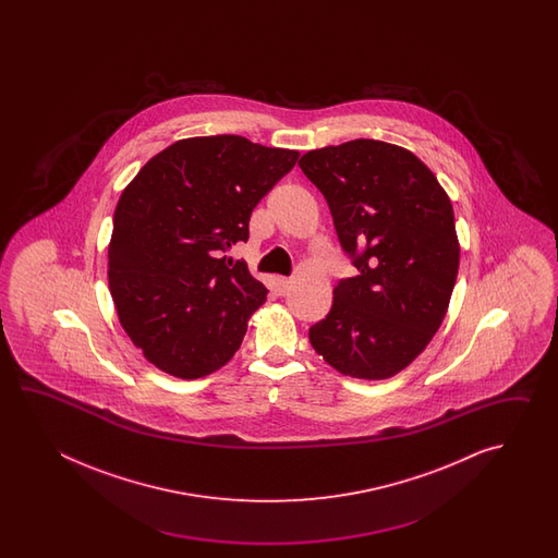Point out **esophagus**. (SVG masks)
Returning a JSON list of instances; mask_svg holds the SVG:
<instances>
[{
    "mask_svg": "<svg viewBox=\"0 0 558 558\" xmlns=\"http://www.w3.org/2000/svg\"><path fill=\"white\" fill-rule=\"evenodd\" d=\"M291 284H293V281H291V279H287V277H281V279H279V291H281V295L289 293Z\"/></svg>",
    "mask_w": 558,
    "mask_h": 558,
    "instance_id": "esophagus-1",
    "label": "esophagus"
}]
</instances>
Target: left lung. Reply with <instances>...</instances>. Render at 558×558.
Listing matches in <instances>:
<instances>
[{
  "label": "left lung",
  "instance_id": "obj_1",
  "mask_svg": "<svg viewBox=\"0 0 558 558\" xmlns=\"http://www.w3.org/2000/svg\"><path fill=\"white\" fill-rule=\"evenodd\" d=\"M299 167L356 267L308 341L343 375L389 379L425 351L447 315L461 253L451 199L416 155L392 143L329 145Z\"/></svg>",
  "mask_w": 558,
  "mask_h": 558
}]
</instances>
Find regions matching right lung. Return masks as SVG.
<instances>
[{
  "mask_svg": "<svg viewBox=\"0 0 558 558\" xmlns=\"http://www.w3.org/2000/svg\"><path fill=\"white\" fill-rule=\"evenodd\" d=\"M299 151L241 135L190 137L151 157L119 197L107 250L119 323L155 367L199 379L223 367L267 289L226 253Z\"/></svg>",
  "mask_w": 558,
  "mask_h": 558,
  "instance_id": "add662e5",
  "label": "right lung"
}]
</instances>
